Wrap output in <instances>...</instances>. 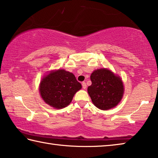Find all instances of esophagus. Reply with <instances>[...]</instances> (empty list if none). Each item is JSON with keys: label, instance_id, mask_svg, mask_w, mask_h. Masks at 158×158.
Masks as SVG:
<instances>
[{"label": "esophagus", "instance_id": "34e87169", "mask_svg": "<svg viewBox=\"0 0 158 158\" xmlns=\"http://www.w3.org/2000/svg\"><path fill=\"white\" fill-rule=\"evenodd\" d=\"M81 84H82V88H83V89H86L87 85H86V84H85V82L83 81Z\"/></svg>", "mask_w": 158, "mask_h": 158}]
</instances>
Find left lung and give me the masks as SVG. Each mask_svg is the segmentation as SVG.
<instances>
[{"instance_id":"obj_1","label":"left lung","mask_w":158,"mask_h":158,"mask_svg":"<svg viewBox=\"0 0 158 158\" xmlns=\"http://www.w3.org/2000/svg\"><path fill=\"white\" fill-rule=\"evenodd\" d=\"M92 84L88 93L98 109L108 110L116 106L123 95L124 88L121 78L109 69H99L90 75Z\"/></svg>"}]
</instances>
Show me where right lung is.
Here are the masks:
<instances>
[{
    "label": "right lung",
    "mask_w": 158,
    "mask_h": 158,
    "mask_svg": "<svg viewBox=\"0 0 158 158\" xmlns=\"http://www.w3.org/2000/svg\"><path fill=\"white\" fill-rule=\"evenodd\" d=\"M81 89L74 74L58 69L44 77L40 82V92L44 101L51 106L62 109L69 105L75 93Z\"/></svg>",
    "instance_id": "right-lung-1"
}]
</instances>
